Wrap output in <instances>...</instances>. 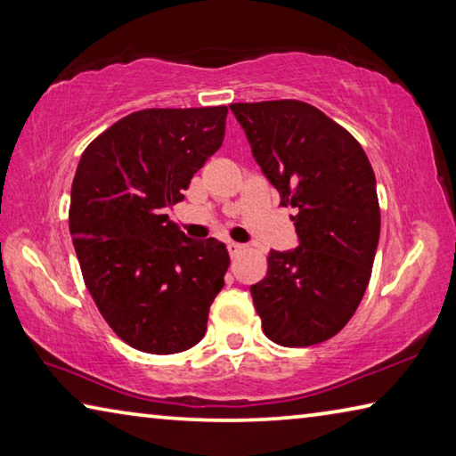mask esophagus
Returning a JSON list of instances; mask_svg holds the SVG:
<instances>
[{
    "mask_svg": "<svg viewBox=\"0 0 456 456\" xmlns=\"http://www.w3.org/2000/svg\"><path fill=\"white\" fill-rule=\"evenodd\" d=\"M227 249H229V256L235 259V257L239 256V253L243 251V245H241V243H233V241H229V243H227Z\"/></svg>",
    "mask_w": 456,
    "mask_h": 456,
    "instance_id": "esophagus-1",
    "label": "esophagus"
}]
</instances>
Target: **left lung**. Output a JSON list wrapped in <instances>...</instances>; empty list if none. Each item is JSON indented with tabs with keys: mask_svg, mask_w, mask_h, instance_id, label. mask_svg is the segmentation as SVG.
Listing matches in <instances>:
<instances>
[{
	"mask_svg": "<svg viewBox=\"0 0 456 456\" xmlns=\"http://www.w3.org/2000/svg\"><path fill=\"white\" fill-rule=\"evenodd\" d=\"M261 173L280 192L299 245L273 251L251 297L275 344L326 342L356 312L380 239L376 176L348 130L299 100L231 104Z\"/></svg>",
	"mask_w": 456,
	"mask_h": 456,
	"instance_id": "obj_1",
	"label": "left lung"
}]
</instances>
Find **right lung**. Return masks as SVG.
<instances>
[{
	"mask_svg": "<svg viewBox=\"0 0 456 456\" xmlns=\"http://www.w3.org/2000/svg\"><path fill=\"white\" fill-rule=\"evenodd\" d=\"M227 106L149 108L88 144L76 168L70 235L84 283L128 346L176 354L203 339L229 253L168 219L192 175L221 149Z\"/></svg>",
	"mask_w": 456,
	"mask_h": 456,
	"instance_id": "1",
	"label": "right lung"
}]
</instances>
